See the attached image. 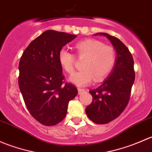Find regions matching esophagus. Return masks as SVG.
Returning <instances> with one entry per match:
<instances>
[{"label":"esophagus","instance_id":"obj_1","mask_svg":"<svg viewBox=\"0 0 152 152\" xmlns=\"http://www.w3.org/2000/svg\"><path fill=\"white\" fill-rule=\"evenodd\" d=\"M84 89L82 88H79V87H78V93H79V94H81V93H82V92L84 91Z\"/></svg>","mask_w":152,"mask_h":152}]
</instances>
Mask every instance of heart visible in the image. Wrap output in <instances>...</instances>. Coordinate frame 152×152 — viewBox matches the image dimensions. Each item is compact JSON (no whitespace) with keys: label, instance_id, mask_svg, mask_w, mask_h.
<instances>
[{"label":"heart","instance_id":"obj_1","mask_svg":"<svg viewBox=\"0 0 152 152\" xmlns=\"http://www.w3.org/2000/svg\"><path fill=\"white\" fill-rule=\"evenodd\" d=\"M76 56L84 60L83 70L70 76V81L76 85L87 86L93 80L101 82L111 72L116 62L115 50L111 45H104L96 39H86L74 45ZM59 62L61 67L68 74L75 70L76 56L65 48L59 52Z\"/></svg>","mask_w":152,"mask_h":152}]
</instances>
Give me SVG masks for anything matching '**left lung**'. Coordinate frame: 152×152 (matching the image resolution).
<instances>
[{"label": "left lung", "mask_w": 152, "mask_h": 152, "mask_svg": "<svg viewBox=\"0 0 152 152\" xmlns=\"http://www.w3.org/2000/svg\"><path fill=\"white\" fill-rule=\"evenodd\" d=\"M107 37L117 53L116 63L109 77L100 87L90 90L91 104L86 108L87 115L92 121L105 124L117 118L128 104L132 87L135 79L134 60L128 48L115 37Z\"/></svg>", "instance_id": "8db88e82"}]
</instances>
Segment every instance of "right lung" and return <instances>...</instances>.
Wrapping results in <instances>:
<instances>
[{
  "mask_svg": "<svg viewBox=\"0 0 152 152\" xmlns=\"http://www.w3.org/2000/svg\"><path fill=\"white\" fill-rule=\"evenodd\" d=\"M76 36L48 30L25 49L19 62L18 85L32 117L45 126L65 118L68 102L77 95L74 85L65 82L59 52Z\"/></svg>",
  "mask_w": 152,
  "mask_h": 152,
  "instance_id": "add662e5",
  "label": "right lung"
}]
</instances>
